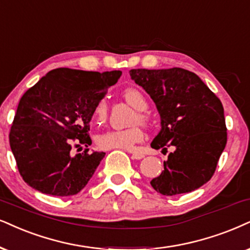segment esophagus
Masks as SVG:
<instances>
[{
  "label": "esophagus",
  "instance_id": "esophagus-1",
  "mask_svg": "<svg viewBox=\"0 0 250 250\" xmlns=\"http://www.w3.org/2000/svg\"><path fill=\"white\" fill-rule=\"evenodd\" d=\"M131 157L134 158V159H137V160H140V159H142V158H144L145 156L143 153H138V152H134L131 154Z\"/></svg>",
  "mask_w": 250,
  "mask_h": 250
}]
</instances>
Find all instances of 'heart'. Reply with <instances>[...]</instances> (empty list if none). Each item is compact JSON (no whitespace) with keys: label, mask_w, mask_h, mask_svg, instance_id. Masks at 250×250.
I'll use <instances>...</instances> for the list:
<instances>
[{"label":"heart","mask_w":250,"mask_h":250,"mask_svg":"<svg viewBox=\"0 0 250 250\" xmlns=\"http://www.w3.org/2000/svg\"><path fill=\"white\" fill-rule=\"evenodd\" d=\"M123 98L129 105L137 110L132 123H143L147 125L150 118L144 112L147 107V100L143 93L138 88L128 87L123 91ZM108 115V106L106 99H100L93 107L92 116L93 120L98 123L106 121ZM144 140V131L140 125H134L122 130H109L99 135L97 138L98 146L103 150H125L134 151L136 145Z\"/></svg>","instance_id":"b5f03b06"}]
</instances>
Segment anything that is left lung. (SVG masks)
<instances>
[{
    "label": "left lung",
    "instance_id": "1",
    "mask_svg": "<svg viewBox=\"0 0 250 250\" xmlns=\"http://www.w3.org/2000/svg\"><path fill=\"white\" fill-rule=\"evenodd\" d=\"M136 84L150 94L162 118V130L151 146H174L162 174L151 180L159 194L194 191L212 178L227 143L224 107L194 72L182 68L131 69Z\"/></svg>",
    "mask_w": 250,
    "mask_h": 250
}]
</instances>
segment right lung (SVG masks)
Listing matches in <instances>:
<instances>
[{"label":"right lung","mask_w":250,"mask_h":250,"mask_svg":"<svg viewBox=\"0 0 250 250\" xmlns=\"http://www.w3.org/2000/svg\"><path fill=\"white\" fill-rule=\"evenodd\" d=\"M121 74L59 68L23 94L9 142L18 172L30 187L65 197L87 185L105 157V152L88 153L93 107ZM81 145L87 148L74 156L72 148Z\"/></svg>","instance_id":"add662e5"}]
</instances>
